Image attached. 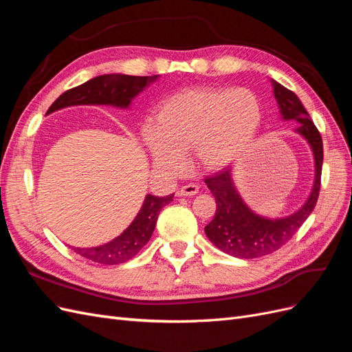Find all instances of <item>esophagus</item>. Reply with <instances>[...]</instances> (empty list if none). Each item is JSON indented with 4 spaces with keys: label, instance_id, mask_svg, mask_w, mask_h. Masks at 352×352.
<instances>
[{
    "label": "esophagus",
    "instance_id": "esophagus-1",
    "mask_svg": "<svg viewBox=\"0 0 352 352\" xmlns=\"http://www.w3.org/2000/svg\"><path fill=\"white\" fill-rule=\"evenodd\" d=\"M198 185L195 184H188V185H184L182 188H180L177 190V195L179 197H192L195 194H198Z\"/></svg>",
    "mask_w": 352,
    "mask_h": 352
}]
</instances>
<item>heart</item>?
Returning a JSON list of instances; mask_svg holds the SVG:
<instances>
[{
    "label": "heart",
    "mask_w": 352,
    "mask_h": 352,
    "mask_svg": "<svg viewBox=\"0 0 352 352\" xmlns=\"http://www.w3.org/2000/svg\"><path fill=\"white\" fill-rule=\"evenodd\" d=\"M261 123V101L251 89H188L158 105L145 141L166 170L182 168V154L189 150L202 168L221 170L250 150Z\"/></svg>",
    "instance_id": "obj_1"
}]
</instances>
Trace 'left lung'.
Segmentation results:
<instances>
[{"label":"left lung","mask_w":352,"mask_h":352,"mask_svg":"<svg viewBox=\"0 0 352 352\" xmlns=\"http://www.w3.org/2000/svg\"><path fill=\"white\" fill-rule=\"evenodd\" d=\"M272 85L282 117L285 120L298 122L295 132L305 138L311 146L316 164L314 185L310 197L300 210L287 217L273 220L255 214L245 204L233 184L230 167L207 177L206 184L214 195L217 208L214 217L206 226V235L219 250L238 258H258L283 247L311 214L320 192L323 166L322 135L300 98L276 80H272Z\"/></svg>","instance_id":"left-lung-1"}]
</instances>
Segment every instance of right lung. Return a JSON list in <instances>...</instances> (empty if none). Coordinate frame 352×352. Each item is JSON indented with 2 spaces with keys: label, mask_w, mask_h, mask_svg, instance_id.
<instances>
[{
  "label": "right lung",
  "mask_w": 352,
  "mask_h": 352,
  "mask_svg": "<svg viewBox=\"0 0 352 352\" xmlns=\"http://www.w3.org/2000/svg\"><path fill=\"white\" fill-rule=\"evenodd\" d=\"M157 78L158 74H154V76L102 74V76L94 78L76 88H72L61 94L52 102L47 114L70 107V105L80 104H110L114 107L127 109L136 95L142 92L146 87H150L151 83L157 80ZM173 195L175 194L167 197H155L148 194L138 216L120 236H117L111 242L100 245V247L73 248L74 252L100 264L113 265L129 261L150 241L160 211L168 202L173 201Z\"/></svg>",
  "instance_id": "add662e5"
}]
</instances>
